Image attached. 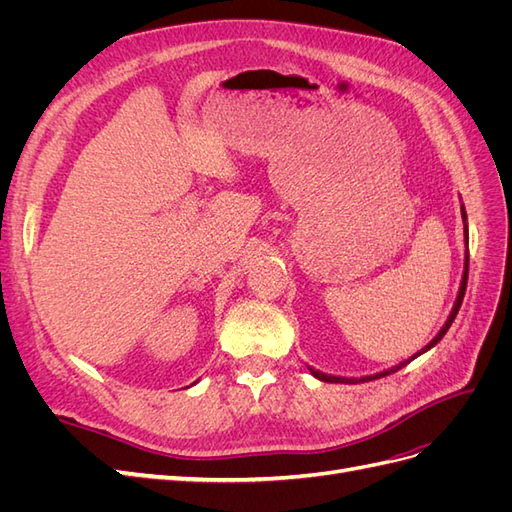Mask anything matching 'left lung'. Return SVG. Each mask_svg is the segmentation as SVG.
Masks as SVG:
<instances>
[{
    "instance_id": "8db88e82",
    "label": "left lung",
    "mask_w": 512,
    "mask_h": 512,
    "mask_svg": "<svg viewBox=\"0 0 512 512\" xmlns=\"http://www.w3.org/2000/svg\"><path fill=\"white\" fill-rule=\"evenodd\" d=\"M461 218H463V237H466V247H468V224H466V220H468V215H466V209L461 207ZM468 265H470V254H468V250H466V262H463V275H461V284H459V292H457V299H455V305H453V309H451V314H448V318H446V322H444V327L438 331V335L431 339V342L421 350V352H416L414 356H410L408 361H401L399 365H395V367H391V369H384V371H380V374H374V376H363V378H339V376H327V374H322V371H316V369H312L309 367V371H312V376L314 378H318V380H322V382H348V384H356V382H369V380H376V378H382V376H389V374H395L397 369H401L404 365H408L410 361H414L416 356H421L423 352H427V350H431L433 346H436L440 339L446 335V331L451 329V324H453V320H455V316H457V312H459V307H461V301H463V294H466V286H468Z\"/></svg>"
}]
</instances>
